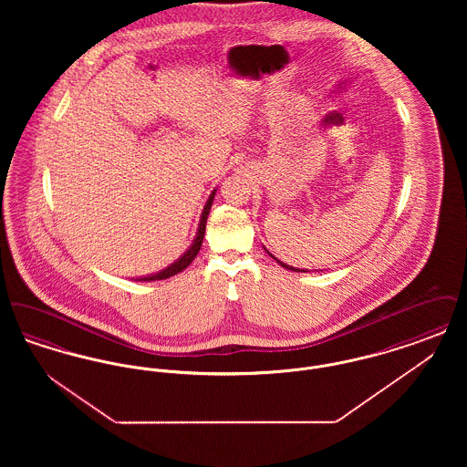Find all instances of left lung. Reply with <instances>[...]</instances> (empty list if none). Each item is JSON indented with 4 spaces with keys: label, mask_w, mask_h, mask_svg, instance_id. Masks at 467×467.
Wrapping results in <instances>:
<instances>
[{
    "label": "left lung",
    "mask_w": 467,
    "mask_h": 467,
    "mask_svg": "<svg viewBox=\"0 0 467 467\" xmlns=\"http://www.w3.org/2000/svg\"><path fill=\"white\" fill-rule=\"evenodd\" d=\"M266 252H267V250H266ZM267 255H269V257H271V259H275V261H276V263H278V265H280V266L285 267V269H290V271H297V273H299V269H296V267L289 266V265H285V263H282V261H278V259H276V257H275V255H271V254H269V252H267ZM303 273H305V269H303Z\"/></svg>",
    "instance_id": "8db88e82"
}]
</instances>
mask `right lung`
I'll return each mask as SVG.
<instances>
[{
  "mask_svg": "<svg viewBox=\"0 0 467 467\" xmlns=\"http://www.w3.org/2000/svg\"><path fill=\"white\" fill-rule=\"evenodd\" d=\"M215 192H217V189L212 191L210 198L206 200V204H204V208H202V212H201L200 225H198L196 236H194L191 246L178 257L175 263H171L170 266H166L164 269L157 271V273H152V275H147V276H136V278H134L136 282H156V280L171 278V276H175L178 273H182L185 267L189 266V265L196 259V255H198V252H200L201 244H202L204 229H206V219H208V215H210V208H212V202H213V198H215Z\"/></svg>",
  "mask_w": 467,
  "mask_h": 467,
  "instance_id": "1",
  "label": "right lung"
}]
</instances>
